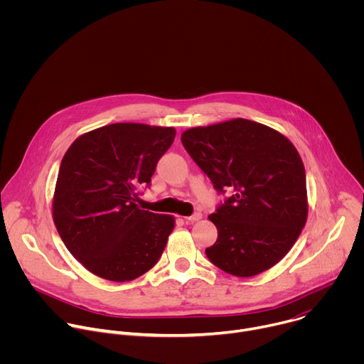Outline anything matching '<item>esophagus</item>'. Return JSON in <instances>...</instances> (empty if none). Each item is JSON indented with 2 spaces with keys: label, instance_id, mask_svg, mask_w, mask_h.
Listing matches in <instances>:
<instances>
[{
  "label": "esophagus",
  "instance_id": "esophagus-1",
  "mask_svg": "<svg viewBox=\"0 0 364 364\" xmlns=\"http://www.w3.org/2000/svg\"><path fill=\"white\" fill-rule=\"evenodd\" d=\"M184 219H186L187 223H194V222H197V220L201 219V213H194V215L187 216V218H184Z\"/></svg>",
  "mask_w": 364,
  "mask_h": 364
}]
</instances>
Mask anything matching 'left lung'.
I'll return each instance as SVG.
<instances>
[{
    "label": "left lung",
    "instance_id": "obj_1",
    "mask_svg": "<svg viewBox=\"0 0 364 364\" xmlns=\"http://www.w3.org/2000/svg\"><path fill=\"white\" fill-rule=\"evenodd\" d=\"M181 142L219 193L233 190L209 216L218 228L216 243L205 249L210 262L240 278L277 265L308 216L305 168L294 144L243 118L190 128Z\"/></svg>",
    "mask_w": 364,
    "mask_h": 364
}]
</instances>
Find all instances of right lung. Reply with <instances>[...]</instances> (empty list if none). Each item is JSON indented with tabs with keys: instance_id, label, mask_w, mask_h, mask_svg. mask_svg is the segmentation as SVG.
Here are the masks:
<instances>
[{
	"instance_id": "obj_1",
	"label": "right lung",
	"mask_w": 364,
	"mask_h": 364,
	"mask_svg": "<svg viewBox=\"0 0 364 364\" xmlns=\"http://www.w3.org/2000/svg\"><path fill=\"white\" fill-rule=\"evenodd\" d=\"M174 136L173 127L119 122L80 135L66 151L53 222L89 272L127 282L159 262L176 219L142 210L135 201Z\"/></svg>"
}]
</instances>
